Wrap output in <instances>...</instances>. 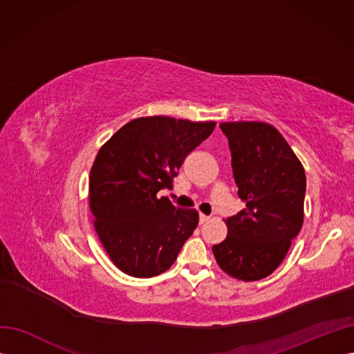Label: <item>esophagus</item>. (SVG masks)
Returning <instances> with one entry per match:
<instances>
[{"instance_id":"obj_1","label":"esophagus","mask_w":354,"mask_h":354,"mask_svg":"<svg viewBox=\"0 0 354 354\" xmlns=\"http://www.w3.org/2000/svg\"><path fill=\"white\" fill-rule=\"evenodd\" d=\"M208 220H209V217H208V216H205V214H199V223H201V224L207 223Z\"/></svg>"}]
</instances>
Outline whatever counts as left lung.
<instances>
[{
    "instance_id": "left-lung-1",
    "label": "left lung",
    "mask_w": 354,
    "mask_h": 354,
    "mask_svg": "<svg viewBox=\"0 0 354 354\" xmlns=\"http://www.w3.org/2000/svg\"><path fill=\"white\" fill-rule=\"evenodd\" d=\"M238 196L245 202L226 221L227 236L212 246L223 272L245 282L272 274L304 218L306 173L291 146L270 124L223 122Z\"/></svg>"
}]
</instances>
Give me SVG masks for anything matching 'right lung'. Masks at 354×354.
Segmentation results:
<instances>
[{
  "mask_svg": "<svg viewBox=\"0 0 354 354\" xmlns=\"http://www.w3.org/2000/svg\"><path fill=\"white\" fill-rule=\"evenodd\" d=\"M214 127V121L137 118L100 147L90 171V209L103 248L121 272L164 273L196 229V209L177 208L158 192L173 187L186 156Z\"/></svg>",
  "mask_w": 354,
  "mask_h": 354,
  "instance_id": "obj_1",
  "label": "right lung"
}]
</instances>
